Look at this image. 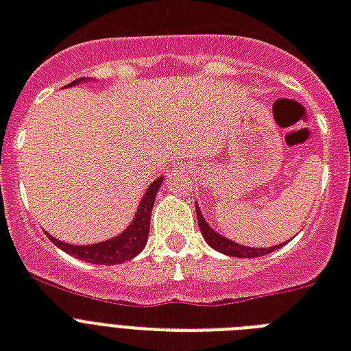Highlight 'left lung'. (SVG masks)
<instances>
[{"label": "left lung", "mask_w": 351, "mask_h": 351, "mask_svg": "<svg viewBox=\"0 0 351 351\" xmlns=\"http://www.w3.org/2000/svg\"><path fill=\"white\" fill-rule=\"evenodd\" d=\"M195 214H197V223H199V229H201V234L203 238L206 240V243L216 249V251L223 252L227 256H236V258H256V256H263V254H269V252L276 251L280 245H273V247H267V249H256V247H245V245H240V243H234L232 240H227L225 236L218 234L216 230L210 229V225L206 223L205 218L201 216V210L199 206L195 205Z\"/></svg>", "instance_id": "left-lung-1"}]
</instances>
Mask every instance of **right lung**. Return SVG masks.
<instances>
[{
	"mask_svg": "<svg viewBox=\"0 0 351 351\" xmlns=\"http://www.w3.org/2000/svg\"><path fill=\"white\" fill-rule=\"evenodd\" d=\"M82 82V78H78L75 82L67 84V86H75V84ZM162 178H157L154 183L146 189V194L141 199V205L137 208V214L124 232H121L111 240L100 241V243H93V245H71L60 241L53 236H49L54 245L60 247L62 251L71 254V256L84 260L89 263H99V265H115V263H122L132 260L143 251L148 241V232H150V216L152 206L156 201L157 190L161 186Z\"/></svg>",
	"mask_w": 351,
	"mask_h": 351,
	"instance_id": "add662e5",
	"label": "right lung"
}]
</instances>
